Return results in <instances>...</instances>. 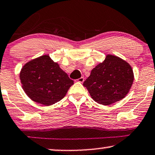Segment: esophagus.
Instances as JSON below:
<instances>
[{
    "label": "esophagus",
    "instance_id": "34e87169",
    "mask_svg": "<svg viewBox=\"0 0 155 155\" xmlns=\"http://www.w3.org/2000/svg\"><path fill=\"white\" fill-rule=\"evenodd\" d=\"M78 80V82H84V80H85V78H84L83 77H81L80 78H79V79H78L77 80Z\"/></svg>",
    "mask_w": 155,
    "mask_h": 155
}]
</instances>
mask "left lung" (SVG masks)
Listing matches in <instances>:
<instances>
[{
    "instance_id": "left-lung-1",
    "label": "left lung",
    "mask_w": 155,
    "mask_h": 155,
    "mask_svg": "<svg viewBox=\"0 0 155 155\" xmlns=\"http://www.w3.org/2000/svg\"><path fill=\"white\" fill-rule=\"evenodd\" d=\"M133 80V70L129 63L117 56L107 55L92 70L83 85L95 102L110 105L125 97Z\"/></svg>"
}]
</instances>
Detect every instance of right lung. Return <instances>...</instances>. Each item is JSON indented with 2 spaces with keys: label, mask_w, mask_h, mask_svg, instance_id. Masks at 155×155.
Listing matches in <instances>:
<instances>
[{
  "label": "right lung",
  "mask_w": 155,
  "mask_h": 155,
  "mask_svg": "<svg viewBox=\"0 0 155 155\" xmlns=\"http://www.w3.org/2000/svg\"><path fill=\"white\" fill-rule=\"evenodd\" d=\"M20 79L26 95L45 106L63 99L74 84L68 74L47 55L26 63L21 69Z\"/></svg>",
  "instance_id": "obj_1"
}]
</instances>
